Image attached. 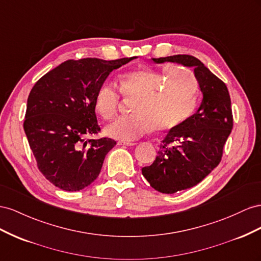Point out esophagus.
I'll return each mask as SVG.
<instances>
[{
    "mask_svg": "<svg viewBox=\"0 0 261 261\" xmlns=\"http://www.w3.org/2000/svg\"><path fill=\"white\" fill-rule=\"evenodd\" d=\"M118 144H119V145H124V146H132V145H135L136 143H133V142H126V141H118Z\"/></svg>",
    "mask_w": 261,
    "mask_h": 261,
    "instance_id": "esophagus-1",
    "label": "esophagus"
}]
</instances>
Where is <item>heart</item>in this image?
Masks as SVG:
<instances>
[{"label":"heart","instance_id":"1","mask_svg":"<svg viewBox=\"0 0 261 261\" xmlns=\"http://www.w3.org/2000/svg\"><path fill=\"white\" fill-rule=\"evenodd\" d=\"M124 98L136 99L132 115L116 119L106 126L107 136L133 141L152 131H168L182 124L197 106L199 83L188 70L168 64L162 69H137L124 73L119 81ZM120 103L116 84L109 80L95 93L94 106L106 120L113 119Z\"/></svg>","mask_w":261,"mask_h":261}]
</instances>
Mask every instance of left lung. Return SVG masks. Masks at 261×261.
Instances as JSON below:
<instances>
[{
    "instance_id": "left-lung-1",
    "label": "left lung",
    "mask_w": 261,
    "mask_h": 261,
    "mask_svg": "<svg viewBox=\"0 0 261 261\" xmlns=\"http://www.w3.org/2000/svg\"><path fill=\"white\" fill-rule=\"evenodd\" d=\"M152 60L192 66L203 94L196 114L169 130L152 165L142 168L152 188L162 193H175L198 185L220 164L233 129L230 97L224 82L195 57L176 55Z\"/></svg>"
}]
</instances>
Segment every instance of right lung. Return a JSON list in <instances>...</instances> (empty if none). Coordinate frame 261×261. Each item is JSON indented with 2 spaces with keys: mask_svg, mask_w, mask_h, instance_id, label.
<instances>
[{
  "mask_svg": "<svg viewBox=\"0 0 261 261\" xmlns=\"http://www.w3.org/2000/svg\"><path fill=\"white\" fill-rule=\"evenodd\" d=\"M131 60H68L44 74L32 88L24 130L38 169L56 187L79 191L98 177L116 141L85 140L100 131L95 93L111 71Z\"/></svg>",
  "mask_w": 261,
  "mask_h": 261,
  "instance_id": "obj_1",
  "label": "right lung"
}]
</instances>
